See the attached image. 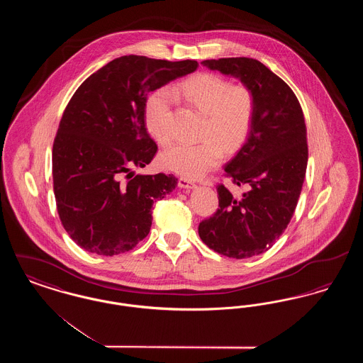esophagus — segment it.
I'll use <instances>...</instances> for the list:
<instances>
[{
    "mask_svg": "<svg viewBox=\"0 0 363 363\" xmlns=\"http://www.w3.org/2000/svg\"><path fill=\"white\" fill-rule=\"evenodd\" d=\"M178 186L181 189H194L196 188V185L189 179H186V178H179L178 179Z\"/></svg>",
    "mask_w": 363,
    "mask_h": 363,
    "instance_id": "34e87169",
    "label": "esophagus"
}]
</instances>
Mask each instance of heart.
Instances as JSON below:
<instances>
[{"label":"heart","instance_id":"b5f03b06","mask_svg":"<svg viewBox=\"0 0 363 363\" xmlns=\"http://www.w3.org/2000/svg\"><path fill=\"white\" fill-rule=\"evenodd\" d=\"M174 96L204 114L201 140L177 143L160 155V166L169 172L199 178L215 169L223 150L234 151L247 138L255 117V96L247 86H231L213 73H199L172 89ZM145 125L159 144L172 138V104L166 92H155L145 104Z\"/></svg>","mask_w":363,"mask_h":363}]
</instances>
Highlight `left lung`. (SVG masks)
I'll return each instance as SVG.
<instances>
[{"mask_svg":"<svg viewBox=\"0 0 363 363\" xmlns=\"http://www.w3.org/2000/svg\"><path fill=\"white\" fill-rule=\"evenodd\" d=\"M209 70L235 77L255 96V117L225 172L246 191L218 186L219 208L199 225L209 249L233 259L267 252L293 218L308 166L306 125L293 89L257 60H206Z\"/></svg>","mask_w":363,"mask_h":363,"instance_id":"left-lung-1","label":"left lung"}]
</instances>
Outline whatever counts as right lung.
Returning a JSON list of instances; mask_svg holds the SVG:
<instances>
[{
	"label": "right lung",
	"instance_id": "obj_1",
	"mask_svg": "<svg viewBox=\"0 0 363 363\" xmlns=\"http://www.w3.org/2000/svg\"><path fill=\"white\" fill-rule=\"evenodd\" d=\"M197 68L194 60L123 55L72 96L52 144V184L62 225L86 252L120 255L148 235L152 206L177 178L133 172L157 150L145 128L147 95Z\"/></svg>",
	"mask_w": 363,
	"mask_h": 363
}]
</instances>
